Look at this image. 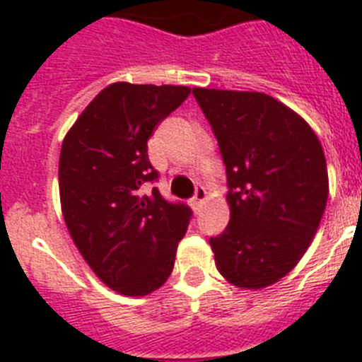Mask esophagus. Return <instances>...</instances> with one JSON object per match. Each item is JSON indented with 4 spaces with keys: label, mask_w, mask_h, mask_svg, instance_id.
Listing matches in <instances>:
<instances>
[{
    "label": "esophagus",
    "mask_w": 362,
    "mask_h": 362,
    "mask_svg": "<svg viewBox=\"0 0 362 362\" xmlns=\"http://www.w3.org/2000/svg\"><path fill=\"white\" fill-rule=\"evenodd\" d=\"M204 201H206V190L204 188H197L196 190V196H194V199L190 201L192 209H194V212L199 214L201 209H203Z\"/></svg>",
    "instance_id": "1"
}]
</instances>
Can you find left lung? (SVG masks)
I'll return each instance as SVG.
<instances>
[{
  "mask_svg": "<svg viewBox=\"0 0 362 362\" xmlns=\"http://www.w3.org/2000/svg\"><path fill=\"white\" fill-rule=\"evenodd\" d=\"M226 166L230 223L210 238L216 267L238 288L283 279L308 250L328 201L317 136L263 92L194 88Z\"/></svg>",
  "mask_w": 362,
  "mask_h": 362,
  "instance_id": "1",
  "label": "left lung"
}]
</instances>
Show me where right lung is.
Listing matches in <instances>:
<instances>
[{"mask_svg": "<svg viewBox=\"0 0 362 362\" xmlns=\"http://www.w3.org/2000/svg\"><path fill=\"white\" fill-rule=\"evenodd\" d=\"M190 94L188 86L112 83L92 99L59 153L62 212L74 245L95 276L123 296H148L174 270L192 210L168 203L146 141Z\"/></svg>", "mask_w": 362, "mask_h": 362, "instance_id": "add662e5", "label": "right lung"}]
</instances>
